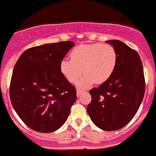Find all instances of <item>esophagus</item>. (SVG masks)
Returning a JSON list of instances; mask_svg holds the SVG:
<instances>
[{
	"mask_svg": "<svg viewBox=\"0 0 156 156\" xmlns=\"http://www.w3.org/2000/svg\"><path fill=\"white\" fill-rule=\"evenodd\" d=\"M82 93H83V90H81L80 89H77V96H78V97H79Z\"/></svg>",
	"mask_w": 156,
	"mask_h": 156,
	"instance_id": "34e87169",
	"label": "esophagus"
}]
</instances>
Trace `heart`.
<instances>
[{
    "mask_svg": "<svg viewBox=\"0 0 156 156\" xmlns=\"http://www.w3.org/2000/svg\"><path fill=\"white\" fill-rule=\"evenodd\" d=\"M71 59H63L59 64L61 73L71 83L85 88L94 83L102 84L111 77L117 62V53L112 46L102 44H82L71 52Z\"/></svg>",
    "mask_w": 156,
    "mask_h": 156,
    "instance_id": "b5f03b06",
    "label": "heart"
}]
</instances>
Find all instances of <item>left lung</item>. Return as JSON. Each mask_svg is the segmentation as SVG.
<instances>
[{
    "label": "left lung",
    "mask_w": 156,
    "mask_h": 156,
    "mask_svg": "<svg viewBox=\"0 0 156 156\" xmlns=\"http://www.w3.org/2000/svg\"><path fill=\"white\" fill-rule=\"evenodd\" d=\"M117 53L112 75L90 90L87 111L94 125L107 131L119 130L132 120L143 101L145 79L137 52L119 40L106 41Z\"/></svg>",
    "instance_id": "8db88e82"
}]
</instances>
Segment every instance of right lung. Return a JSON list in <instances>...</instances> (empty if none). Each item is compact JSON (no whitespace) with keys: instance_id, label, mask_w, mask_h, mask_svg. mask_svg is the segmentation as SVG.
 <instances>
[{"instance_id":"add662e5","label":"right lung","mask_w":156,"mask_h":156,"mask_svg":"<svg viewBox=\"0 0 156 156\" xmlns=\"http://www.w3.org/2000/svg\"><path fill=\"white\" fill-rule=\"evenodd\" d=\"M74 46L72 41H60L29 48L14 66L11 103L21 120L35 131L58 130L76 101V90L59 69L60 62Z\"/></svg>"}]
</instances>
